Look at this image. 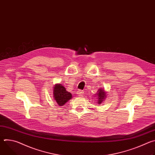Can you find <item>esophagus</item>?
Returning <instances> with one entry per match:
<instances>
[{
	"mask_svg": "<svg viewBox=\"0 0 155 155\" xmlns=\"http://www.w3.org/2000/svg\"><path fill=\"white\" fill-rule=\"evenodd\" d=\"M77 95L78 96H81L83 94V91H81V90H78L77 92Z\"/></svg>",
	"mask_w": 155,
	"mask_h": 155,
	"instance_id": "obj_1",
	"label": "esophagus"
}]
</instances>
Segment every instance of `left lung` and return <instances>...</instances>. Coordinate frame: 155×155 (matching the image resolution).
Instances as JSON below:
<instances>
[{
    "mask_svg": "<svg viewBox=\"0 0 155 155\" xmlns=\"http://www.w3.org/2000/svg\"><path fill=\"white\" fill-rule=\"evenodd\" d=\"M96 96L97 97L98 104H101L106 97V92L103 88H100L98 90L97 94H96Z\"/></svg>",
    "mask_w": 155,
    "mask_h": 155,
    "instance_id": "left-lung-1",
    "label": "left lung"
}]
</instances>
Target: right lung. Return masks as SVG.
Instances as JSON below:
<instances>
[{"label": "right lung", "instance_id": "add662e5", "mask_svg": "<svg viewBox=\"0 0 155 155\" xmlns=\"http://www.w3.org/2000/svg\"><path fill=\"white\" fill-rule=\"evenodd\" d=\"M53 97L59 106L64 105L72 97V94L65 90L62 84H56L53 88Z\"/></svg>", "mask_w": 155, "mask_h": 155}]
</instances>
